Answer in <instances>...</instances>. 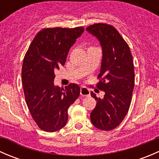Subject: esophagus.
<instances>
[{"label": "esophagus", "instance_id": "obj_1", "mask_svg": "<svg viewBox=\"0 0 159 159\" xmlns=\"http://www.w3.org/2000/svg\"><path fill=\"white\" fill-rule=\"evenodd\" d=\"M80 93L83 97H88L90 95V90L85 87H81V90H80Z\"/></svg>", "mask_w": 159, "mask_h": 159}]
</instances>
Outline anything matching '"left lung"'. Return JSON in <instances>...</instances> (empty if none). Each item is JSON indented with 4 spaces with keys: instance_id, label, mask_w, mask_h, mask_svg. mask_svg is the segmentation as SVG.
<instances>
[{
    "instance_id": "left-lung-1",
    "label": "left lung",
    "mask_w": 159,
    "mask_h": 159,
    "mask_svg": "<svg viewBox=\"0 0 159 159\" xmlns=\"http://www.w3.org/2000/svg\"><path fill=\"white\" fill-rule=\"evenodd\" d=\"M95 36L102 48L100 79L97 88L105 91L103 98L91 97L97 101L91 111V123L104 131L118 127L129 111L134 85V70L129 46L119 32L108 24L98 23L86 28Z\"/></svg>"
}]
</instances>
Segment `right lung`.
Segmentation results:
<instances>
[{"instance_id":"right-lung-1","label":"right lung","mask_w":159,"mask_h":159,"mask_svg":"<svg viewBox=\"0 0 159 159\" xmlns=\"http://www.w3.org/2000/svg\"><path fill=\"white\" fill-rule=\"evenodd\" d=\"M84 28H48L30 43L22 65L21 80L28 108L36 124L48 132L57 131L68 121V109L80 94V87L54 86V71L63 66L68 53Z\"/></svg>"}]
</instances>
